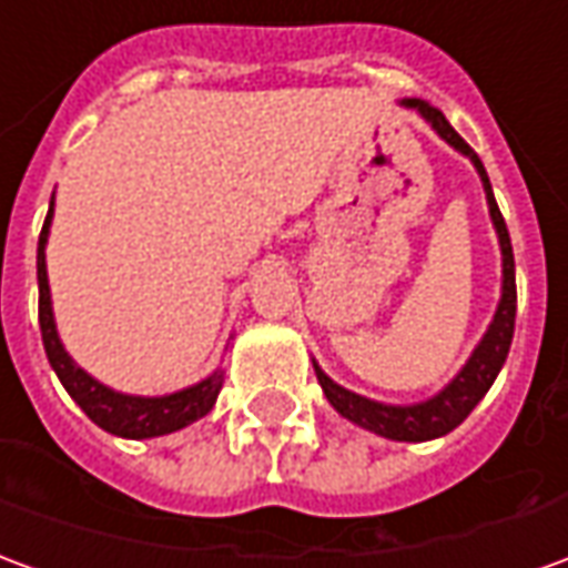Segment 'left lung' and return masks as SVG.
Segmentation results:
<instances>
[{
  "label": "left lung",
  "instance_id": "1",
  "mask_svg": "<svg viewBox=\"0 0 568 568\" xmlns=\"http://www.w3.org/2000/svg\"><path fill=\"white\" fill-rule=\"evenodd\" d=\"M403 106L418 110V113L430 122V129H434L446 144H452L458 153H464L479 172V181H483V190H486V202H489L491 224H495L498 245H501V301H498V311H495L489 328H486V335H483V341L477 344V351L470 353V359L464 363L462 372H458L439 394L430 396V399H424V403H412V406L375 403V399H366V396L353 394L347 387L335 384V381L328 378L316 363H313V368H316V378H320V387H323L325 399H328V403L335 406V412L344 415L347 422L359 424L363 430H372V434L387 436V439L424 443V439H436V436H446L449 430H455V427L474 412V406H477L479 399L486 396V390L491 387V381L498 378V372L505 366L510 341H514V323H517V271H514L510 233H507L505 217L498 212V202L491 196L489 174L483 169V162H479L477 153L470 150V144L464 141L462 134L452 129L449 119L443 116L436 106H430L427 101H418V98H408V101H403Z\"/></svg>",
  "mask_w": 568,
  "mask_h": 568
}]
</instances>
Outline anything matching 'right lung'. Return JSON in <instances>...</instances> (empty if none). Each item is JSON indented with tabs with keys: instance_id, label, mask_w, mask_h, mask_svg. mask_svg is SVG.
I'll list each match as a JSON object with an SVG mask.
<instances>
[{
	"instance_id": "obj_1",
	"label": "right lung",
	"mask_w": 568,
	"mask_h": 568,
	"mask_svg": "<svg viewBox=\"0 0 568 568\" xmlns=\"http://www.w3.org/2000/svg\"><path fill=\"white\" fill-rule=\"evenodd\" d=\"M51 215H54V196H51L49 215L39 233V252H36V276H39V328H42V344L49 353V363L54 375L61 378L67 394L77 399V406L89 415L98 427H104L106 434L125 436V439H150V436H165L200 422L202 415H209L215 406L224 372L217 368L209 378L184 387L178 394L169 396H129L110 390L106 384L94 381L79 368L70 353L63 351L58 328H54V313H51V292H49V271H45V243H49Z\"/></svg>"
}]
</instances>
